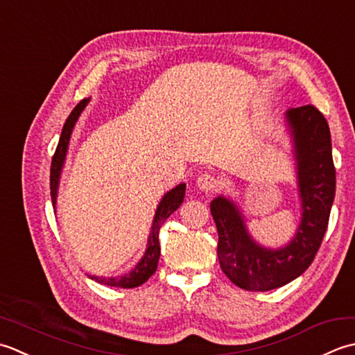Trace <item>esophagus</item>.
<instances>
[{
    "mask_svg": "<svg viewBox=\"0 0 355 355\" xmlns=\"http://www.w3.org/2000/svg\"><path fill=\"white\" fill-rule=\"evenodd\" d=\"M198 187L200 188L202 191H213L216 188L219 187V180L216 179L213 175H208V173H204L198 178Z\"/></svg>",
    "mask_w": 355,
    "mask_h": 355,
    "instance_id": "obj_1",
    "label": "esophagus"
}]
</instances>
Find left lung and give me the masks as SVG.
<instances>
[{
	"label": "left lung",
	"mask_w": 355,
	"mask_h": 355,
	"mask_svg": "<svg viewBox=\"0 0 355 355\" xmlns=\"http://www.w3.org/2000/svg\"><path fill=\"white\" fill-rule=\"evenodd\" d=\"M294 142L302 219L297 233L285 247L271 250L248 233L234 202L216 198L209 209L218 227V257L222 271L239 288L270 291L297 279L308 270L327 233L336 194L328 122L314 105L289 108L285 113Z\"/></svg>",
	"instance_id": "obj_1"
}]
</instances>
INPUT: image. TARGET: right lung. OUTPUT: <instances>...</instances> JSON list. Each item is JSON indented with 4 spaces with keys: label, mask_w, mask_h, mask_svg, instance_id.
Returning a JSON list of instances; mask_svg holds the SVG:
<instances>
[{
    "label": "right lung",
    "mask_w": 355,
    "mask_h": 355,
    "mask_svg": "<svg viewBox=\"0 0 355 355\" xmlns=\"http://www.w3.org/2000/svg\"><path fill=\"white\" fill-rule=\"evenodd\" d=\"M89 101H90V98L83 99L81 103H79L69 114L66 124H64V127H62L60 142H58L55 155L52 157V167H50V196H52L53 207L56 205L58 185H60V178H61V171L64 167V161H66L70 136H71V132H73V127L76 124L79 114L83 113L85 105L89 104ZM184 196H185V184H179L178 187L173 188V190H170L167 194H164V198L161 202H159L157 209L155 213V219H153V225H151L146 254H144V257L139 260V262H137V265L132 271L124 274V276H119V277L90 276V279L96 280L98 284H103L107 286H116V288H135V286L146 284V282L155 274V271L157 268L159 256H161L159 230H161V225L165 222V219H167L170 214L175 213L176 209L180 207V204L184 202Z\"/></svg>",
    "instance_id": "obj_1"
}]
</instances>
